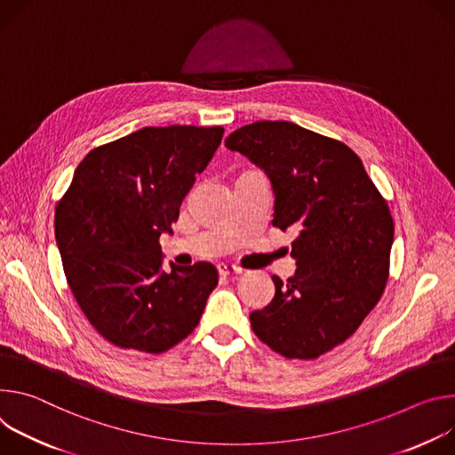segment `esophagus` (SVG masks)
<instances>
[{"label": "esophagus", "instance_id": "obj_1", "mask_svg": "<svg viewBox=\"0 0 455 455\" xmlns=\"http://www.w3.org/2000/svg\"><path fill=\"white\" fill-rule=\"evenodd\" d=\"M219 273H220L222 276H233V275H240V273H242V267H238V266H235V264H226V262H222V264H219Z\"/></svg>", "mask_w": 455, "mask_h": 455}]
</instances>
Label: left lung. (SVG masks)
Segmentation results:
<instances>
[{"mask_svg":"<svg viewBox=\"0 0 455 455\" xmlns=\"http://www.w3.org/2000/svg\"><path fill=\"white\" fill-rule=\"evenodd\" d=\"M275 189L273 226L292 228L296 273L273 276L271 304L251 313L255 334L285 358L315 360L356 332L390 269L394 220L347 144L287 121H257L226 139Z\"/></svg>","mask_w":455,"mask_h":455,"instance_id":"1","label":"left lung"}]
</instances>
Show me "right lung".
<instances>
[{
    "instance_id": "1",
    "label": "right lung",
    "mask_w": 455,
    "mask_h": 455,
    "mask_svg": "<svg viewBox=\"0 0 455 455\" xmlns=\"http://www.w3.org/2000/svg\"><path fill=\"white\" fill-rule=\"evenodd\" d=\"M222 135V126H148L97 146L58 202L67 282L110 343L161 355L198 325L219 271L210 262L161 271L159 238Z\"/></svg>"
}]
</instances>
